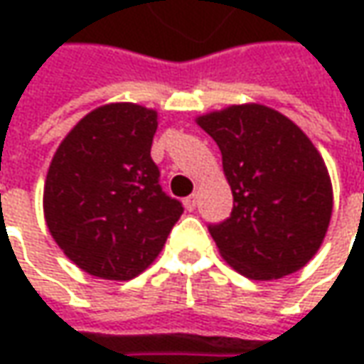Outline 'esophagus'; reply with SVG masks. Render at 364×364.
I'll list each match as a JSON object with an SVG mask.
<instances>
[{
    "mask_svg": "<svg viewBox=\"0 0 364 364\" xmlns=\"http://www.w3.org/2000/svg\"><path fill=\"white\" fill-rule=\"evenodd\" d=\"M196 204H198V196L196 194H190L188 198H184V206H186V210H194L196 208Z\"/></svg>",
    "mask_w": 364,
    "mask_h": 364,
    "instance_id": "esophagus-1",
    "label": "esophagus"
}]
</instances>
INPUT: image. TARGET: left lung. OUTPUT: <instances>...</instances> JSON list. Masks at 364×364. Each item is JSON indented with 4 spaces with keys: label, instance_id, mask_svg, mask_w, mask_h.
I'll return each instance as SVG.
<instances>
[{
    "label": "left lung",
    "instance_id": "left-lung-1",
    "mask_svg": "<svg viewBox=\"0 0 364 364\" xmlns=\"http://www.w3.org/2000/svg\"><path fill=\"white\" fill-rule=\"evenodd\" d=\"M217 141L232 213L208 231L220 257L249 279L301 269L326 237L332 182L310 137L279 111L231 105L196 117Z\"/></svg>",
    "mask_w": 364,
    "mask_h": 364
}]
</instances>
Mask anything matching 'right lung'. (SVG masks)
Returning <instances> with one entry per match:
<instances>
[{
    "instance_id": "1",
    "label": "right lung",
    "mask_w": 364,
    "mask_h": 364,
    "mask_svg": "<svg viewBox=\"0 0 364 364\" xmlns=\"http://www.w3.org/2000/svg\"><path fill=\"white\" fill-rule=\"evenodd\" d=\"M158 111L92 109L60 141L44 182V218L63 253L89 275L127 282L160 255L184 213L151 160Z\"/></svg>"
}]
</instances>
